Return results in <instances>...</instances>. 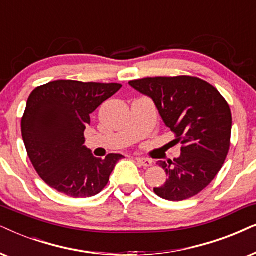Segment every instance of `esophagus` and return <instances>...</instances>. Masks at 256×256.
I'll return each mask as SVG.
<instances>
[{
	"instance_id": "1",
	"label": "esophagus",
	"mask_w": 256,
	"mask_h": 256,
	"mask_svg": "<svg viewBox=\"0 0 256 256\" xmlns=\"http://www.w3.org/2000/svg\"><path fill=\"white\" fill-rule=\"evenodd\" d=\"M136 160H137L138 164H140V166H151L152 163H154V162L148 160V158H142V157H137L136 158Z\"/></svg>"
}]
</instances>
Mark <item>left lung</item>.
<instances>
[{
	"label": "left lung",
	"instance_id": "1",
	"mask_svg": "<svg viewBox=\"0 0 256 256\" xmlns=\"http://www.w3.org/2000/svg\"><path fill=\"white\" fill-rule=\"evenodd\" d=\"M131 87L154 100L164 124L180 142V156L158 162L166 182L154 188L162 198L178 202L197 195L215 178L230 146L232 112L214 86L195 76L132 80Z\"/></svg>",
	"mask_w": 256,
	"mask_h": 256
}]
</instances>
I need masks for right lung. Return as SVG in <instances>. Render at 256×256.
<instances>
[{"label": "right lung", "mask_w": 256, "mask_h": 256, "mask_svg": "<svg viewBox=\"0 0 256 256\" xmlns=\"http://www.w3.org/2000/svg\"><path fill=\"white\" fill-rule=\"evenodd\" d=\"M122 88L120 84L56 80L30 93L21 120L28 157L53 189L79 198L99 194L122 154L93 156L84 132L90 114Z\"/></svg>", "instance_id": "right-lung-1"}]
</instances>
